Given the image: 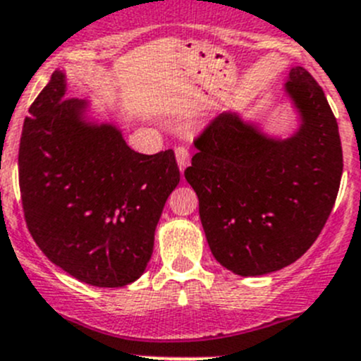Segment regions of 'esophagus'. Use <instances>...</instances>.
<instances>
[{"label": "esophagus", "mask_w": 361, "mask_h": 361, "mask_svg": "<svg viewBox=\"0 0 361 361\" xmlns=\"http://www.w3.org/2000/svg\"><path fill=\"white\" fill-rule=\"evenodd\" d=\"M176 160H178V166H180V171H185V167H187L188 162H190V152H188L185 147H178Z\"/></svg>", "instance_id": "1"}]
</instances>
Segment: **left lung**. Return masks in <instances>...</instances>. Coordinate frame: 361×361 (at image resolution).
I'll return each instance as SVG.
<instances>
[{
  "instance_id": "obj_1",
  "label": "left lung",
  "mask_w": 361,
  "mask_h": 361,
  "mask_svg": "<svg viewBox=\"0 0 361 361\" xmlns=\"http://www.w3.org/2000/svg\"><path fill=\"white\" fill-rule=\"evenodd\" d=\"M285 89L302 120L293 136L272 140L221 113L195 137L197 154L185 169L211 253L239 276L269 274L300 258L341 185V136L323 89L300 66Z\"/></svg>"
}]
</instances>
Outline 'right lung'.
I'll return each mask as SVG.
<instances>
[{"instance_id": "add662e5", "label": "right lung", "mask_w": 361, "mask_h": 361, "mask_svg": "<svg viewBox=\"0 0 361 361\" xmlns=\"http://www.w3.org/2000/svg\"><path fill=\"white\" fill-rule=\"evenodd\" d=\"M64 94V73L56 71L24 120L19 185L25 224L64 272L118 288L147 269L180 169L173 150H130L115 126L87 122L85 101Z\"/></svg>"}]
</instances>
